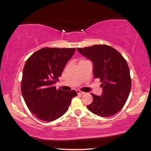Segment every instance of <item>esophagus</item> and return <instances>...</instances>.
<instances>
[{"label": "esophagus", "mask_w": 151, "mask_h": 151, "mask_svg": "<svg viewBox=\"0 0 151 151\" xmlns=\"http://www.w3.org/2000/svg\"><path fill=\"white\" fill-rule=\"evenodd\" d=\"M76 92H77V93H78V95H83V94L85 93L84 92L81 91H80V90H77V91H76Z\"/></svg>", "instance_id": "obj_1"}]
</instances>
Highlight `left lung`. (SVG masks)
Listing matches in <instances>:
<instances>
[{"mask_svg": "<svg viewBox=\"0 0 151 151\" xmlns=\"http://www.w3.org/2000/svg\"><path fill=\"white\" fill-rule=\"evenodd\" d=\"M78 52L93 63L95 78H100V96L91 93L93 100L88 110L101 117H110L119 111L129 97L131 88L130 70L127 61L113 47L106 45L78 48Z\"/></svg>", "mask_w": 151, "mask_h": 151, "instance_id": "left-lung-1", "label": "left lung"}]
</instances>
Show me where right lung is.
Listing matches in <instances>:
<instances>
[{
    "label": "right lung",
    "mask_w": 151,
    "mask_h": 151,
    "mask_svg": "<svg viewBox=\"0 0 151 151\" xmlns=\"http://www.w3.org/2000/svg\"><path fill=\"white\" fill-rule=\"evenodd\" d=\"M75 49L45 47L32 54L24 66L21 93L27 107L37 119H57L68 110L75 90H56L54 84L62 75Z\"/></svg>",
    "instance_id": "1"
}]
</instances>
